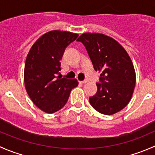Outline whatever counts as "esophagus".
Instances as JSON below:
<instances>
[{"label": "esophagus", "instance_id": "esophagus-1", "mask_svg": "<svg viewBox=\"0 0 155 155\" xmlns=\"http://www.w3.org/2000/svg\"><path fill=\"white\" fill-rule=\"evenodd\" d=\"M88 82V81L87 80H84V81H81L80 82V83H82V84H85V83H87V82Z\"/></svg>", "mask_w": 155, "mask_h": 155}]
</instances>
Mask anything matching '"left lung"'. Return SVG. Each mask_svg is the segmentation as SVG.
<instances>
[{
	"mask_svg": "<svg viewBox=\"0 0 155 155\" xmlns=\"http://www.w3.org/2000/svg\"><path fill=\"white\" fill-rule=\"evenodd\" d=\"M78 41L85 46L96 71L101 72L97 92L89 98L97 112L110 115L129 104L136 85L134 64L124 48L112 37L98 33H84Z\"/></svg>",
	"mask_w": 155,
	"mask_h": 155,
	"instance_id": "left-lung-1",
	"label": "left lung"
}]
</instances>
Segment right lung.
<instances>
[{
    "mask_svg": "<svg viewBox=\"0 0 155 155\" xmlns=\"http://www.w3.org/2000/svg\"><path fill=\"white\" fill-rule=\"evenodd\" d=\"M79 34L65 31H48L30 49L25 61L24 82L32 102L46 113H54L64 107L77 79L61 78V61L65 48Z\"/></svg>",
    "mask_w": 155,
    "mask_h": 155,
    "instance_id": "obj_1",
    "label": "right lung"
}]
</instances>
